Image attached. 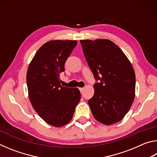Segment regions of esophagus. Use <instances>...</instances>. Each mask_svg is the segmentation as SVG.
<instances>
[{
  "label": "esophagus",
  "instance_id": "obj_1",
  "mask_svg": "<svg viewBox=\"0 0 157 157\" xmlns=\"http://www.w3.org/2000/svg\"><path fill=\"white\" fill-rule=\"evenodd\" d=\"M79 91H80L81 93H82L84 91V88H79Z\"/></svg>",
  "mask_w": 157,
  "mask_h": 157
}]
</instances>
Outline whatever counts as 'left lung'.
I'll return each mask as SVG.
<instances>
[{
    "mask_svg": "<svg viewBox=\"0 0 157 157\" xmlns=\"http://www.w3.org/2000/svg\"><path fill=\"white\" fill-rule=\"evenodd\" d=\"M84 55L96 82L88 103L93 116L109 125L128 112L135 97L136 77L128 58L108 39L81 40Z\"/></svg>",
    "mask_w": 157,
    "mask_h": 157,
    "instance_id": "8db88e82",
    "label": "left lung"
}]
</instances>
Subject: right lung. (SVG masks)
Returning <instances> with one entry per match:
<instances>
[{
  "label": "right lung",
  "mask_w": 157,
  "mask_h": 157,
  "mask_svg": "<svg viewBox=\"0 0 157 157\" xmlns=\"http://www.w3.org/2000/svg\"><path fill=\"white\" fill-rule=\"evenodd\" d=\"M75 40H54L44 44L28 69V95L34 109L48 124L62 127L71 121L81 98L78 88L60 84L64 63L76 46Z\"/></svg>",
  "instance_id": "right-lung-1"
}]
</instances>
